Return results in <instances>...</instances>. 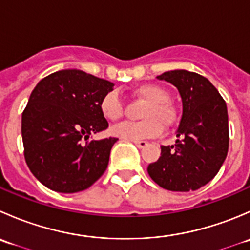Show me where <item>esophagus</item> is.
Returning a JSON list of instances; mask_svg holds the SVG:
<instances>
[{
  "mask_svg": "<svg viewBox=\"0 0 250 250\" xmlns=\"http://www.w3.org/2000/svg\"><path fill=\"white\" fill-rule=\"evenodd\" d=\"M133 143H134L135 146H138L139 148H143L145 147V146H147V141H144V140H134Z\"/></svg>",
  "mask_w": 250,
  "mask_h": 250,
  "instance_id": "1",
  "label": "esophagus"
}]
</instances>
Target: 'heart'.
I'll return each instance as SVG.
<instances>
[{"instance_id": "b5f03b06", "label": "heart", "mask_w": 250, "mask_h": 250, "mask_svg": "<svg viewBox=\"0 0 250 250\" xmlns=\"http://www.w3.org/2000/svg\"><path fill=\"white\" fill-rule=\"evenodd\" d=\"M134 93L146 100L147 105L143 111L141 122H125L112 128V134L125 140H140L156 138L162 134L163 125L172 127L178 120L175 106L169 102L170 95L167 90L155 83H145L137 87ZM102 115L106 120H121L125 113V105L120 94L115 90L106 93L99 104Z\"/></svg>"}]
</instances>
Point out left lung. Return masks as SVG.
<instances>
[{
    "instance_id": "left-lung-1",
    "label": "left lung",
    "mask_w": 250,
    "mask_h": 250,
    "mask_svg": "<svg viewBox=\"0 0 250 250\" xmlns=\"http://www.w3.org/2000/svg\"><path fill=\"white\" fill-rule=\"evenodd\" d=\"M178 88L183 117L172 146H161V157L147 173L161 188L188 192L208 184L229 151V117L225 100L206 77L186 70L160 75Z\"/></svg>"
}]
</instances>
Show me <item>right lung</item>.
I'll return each instance as SVG.
<instances>
[{
    "instance_id": "obj_1",
    "label": "right lung",
    "mask_w": 250,
    "mask_h": 250,
    "mask_svg": "<svg viewBox=\"0 0 250 250\" xmlns=\"http://www.w3.org/2000/svg\"><path fill=\"white\" fill-rule=\"evenodd\" d=\"M113 83L81 70H60L42 78L21 116L24 157L44 186L75 193L92 186L106 170L117 138L90 140L109 123L102 98Z\"/></svg>"
}]
</instances>
